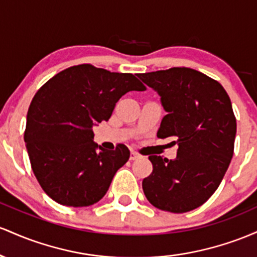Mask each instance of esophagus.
<instances>
[{
	"label": "esophagus",
	"instance_id": "esophagus-1",
	"mask_svg": "<svg viewBox=\"0 0 257 257\" xmlns=\"http://www.w3.org/2000/svg\"><path fill=\"white\" fill-rule=\"evenodd\" d=\"M141 155L138 154L137 152H131V155H130V160H137L140 159Z\"/></svg>",
	"mask_w": 257,
	"mask_h": 257
}]
</instances>
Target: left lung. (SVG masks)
<instances>
[{"mask_svg":"<svg viewBox=\"0 0 257 257\" xmlns=\"http://www.w3.org/2000/svg\"><path fill=\"white\" fill-rule=\"evenodd\" d=\"M157 91L166 115L157 136L176 137L174 160L151 155L153 172L142 182L152 205L164 211H191L220 186L234 151L237 121L220 82L191 68L138 74Z\"/></svg>","mask_w":257,"mask_h":257,"instance_id":"8db88e82","label":"left lung"}]
</instances>
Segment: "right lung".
<instances>
[{
  "instance_id": "right-lung-1",
  "label": "right lung",
  "mask_w": 257,
  "mask_h": 257,
  "mask_svg": "<svg viewBox=\"0 0 257 257\" xmlns=\"http://www.w3.org/2000/svg\"><path fill=\"white\" fill-rule=\"evenodd\" d=\"M135 75L91 64L70 66L37 91L27 115L24 141L31 169L48 197L65 206H90L105 195L130 151H104L92 127L108 121L117 100L144 91Z\"/></svg>"
}]
</instances>
